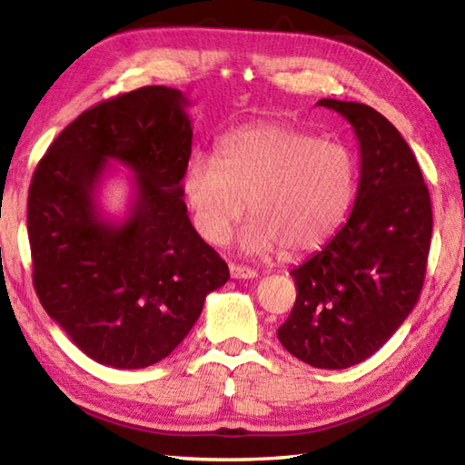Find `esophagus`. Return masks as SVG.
<instances>
[{"mask_svg": "<svg viewBox=\"0 0 465 465\" xmlns=\"http://www.w3.org/2000/svg\"><path fill=\"white\" fill-rule=\"evenodd\" d=\"M230 274L233 279H254L258 277V272L250 266H242V264H230Z\"/></svg>", "mask_w": 465, "mask_h": 465, "instance_id": "34e87169", "label": "esophagus"}]
</instances>
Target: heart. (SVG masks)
Segmentation results:
<instances>
[{
  "label": "heart",
  "mask_w": 465,
  "mask_h": 465,
  "mask_svg": "<svg viewBox=\"0 0 465 465\" xmlns=\"http://www.w3.org/2000/svg\"><path fill=\"white\" fill-rule=\"evenodd\" d=\"M357 155L341 141L282 123L233 129L219 139L217 157L193 153L183 186L196 232L222 246L246 215L252 252L281 250L293 258L324 246L355 201Z\"/></svg>",
  "instance_id": "b5f03b06"
}]
</instances>
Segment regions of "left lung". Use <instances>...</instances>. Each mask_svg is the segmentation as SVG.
<instances>
[{"label":"left lung","mask_w":465,"mask_h":465,"mask_svg":"<svg viewBox=\"0 0 465 465\" xmlns=\"http://www.w3.org/2000/svg\"><path fill=\"white\" fill-rule=\"evenodd\" d=\"M352 124L361 149L355 207L324 248L291 271L297 299L281 344L318 369L357 365L390 341L419 302L432 209L419 162L371 106L324 98Z\"/></svg>","instance_id":"left-lung-1"}]
</instances>
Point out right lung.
<instances>
[{
    "instance_id": "1",
    "label": "right lung",
    "mask_w": 465,
    "mask_h": 465,
    "mask_svg": "<svg viewBox=\"0 0 465 465\" xmlns=\"http://www.w3.org/2000/svg\"><path fill=\"white\" fill-rule=\"evenodd\" d=\"M186 96L145 85L92 106L59 133L33 174L28 240L45 312L90 359L141 369L191 332L230 269L191 223L183 174L193 149ZM108 161L136 174L124 223L99 215Z\"/></svg>"
}]
</instances>
